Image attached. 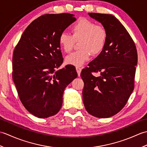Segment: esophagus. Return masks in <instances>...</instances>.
<instances>
[{
  "label": "esophagus",
  "instance_id": "1",
  "mask_svg": "<svg viewBox=\"0 0 147 147\" xmlns=\"http://www.w3.org/2000/svg\"><path fill=\"white\" fill-rule=\"evenodd\" d=\"M76 71H77L78 75V76H80L81 71H82V68H80L79 67H76Z\"/></svg>",
  "mask_w": 147,
  "mask_h": 147
}]
</instances>
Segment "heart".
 Here are the masks:
<instances>
[{"label": "heart", "instance_id": "b5f03b06", "mask_svg": "<svg viewBox=\"0 0 147 147\" xmlns=\"http://www.w3.org/2000/svg\"><path fill=\"white\" fill-rule=\"evenodd\" d=\"M72 36L62 32L58 42L65 53L73 51L75 42H80L79 51L68 55L65 62L67 64L82 66L88 61L91 55H98L104 50L107 38V33L104 27L96 25L94 22L86 18H80L71 28Z\"/></svg>", "mask_w": 147, "mask_h": 147}]
</instances>
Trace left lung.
<instances>
[{
  "mask_svg": "<svg viewBox=\"0 0 147 147\" xmlns=\"http://www.w3.org/2000/svg\"><path fill=\"white\" fill-rule=\"evenodd\" d=\"M88 15L102 24L107 38L103 51L81 73L83 104L93 116L107 118L124 107L133 91L138 55L131 37L116 18L95 12ZM93 71L101 75L95 77Z\"/></svg>",
  "mask_w": 147,
  "mask_h": 147,
  "instance_id": "left-lung-1",
  "label": "left lung"
}]
</instances>
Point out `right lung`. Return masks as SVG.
I'll use <instances>...</instances> for the list:
<instances>
[{
    "mask_svg": "<svg viewBox=\"0 0 147 147\" xmlns=\"http://www.w3.org/2000/svg\"><path fill=\"white\" fill-rule=\"evenodd\" d=\"M68 13L43 15L29 24L16 47L12 78L26 110L39 118L56 114L66 86L78 76L73 65L59 69L63 62L58 39L76 21Z\"/></svg>",
    "mask_w": 147,
    "mask_h": 147,
    "instance_id": "add662e5",
    "label": "right lung"
}]
</instances>
